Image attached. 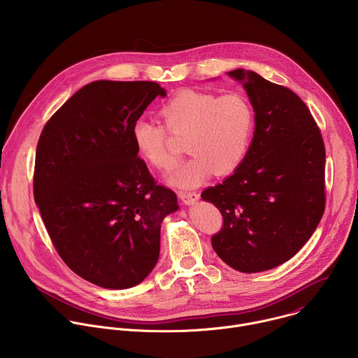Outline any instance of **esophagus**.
Masks as SVG:
<instances>
[{
  "instance_id": "esophagus-1",
  "label": "esophagus",
  "mask_w": 358,
  "mask_h": 358,
  "mask_svg": "<svg viewBox=\"0 0 358 358\" xmlns=\"http://www.w3.org/2000/svg\"><path fill=\"white\" fill-rule=\"evenodd\" d=\"M180 198L187 206H191V203H195L199 199V194L195 191H181Z\"/></svg>"
}]
</instances>
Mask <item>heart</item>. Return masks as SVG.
I'll use <instances>...</instances> for the list:
<instances>
[{
	"instance_id": "1",
	"label": "heart",
	"mask_w": 358,
	"mask_h": 358,
	"mask_svg": "<svg viewBox=\"0 0 358 358\" xmlns=\"http://www.w3.org/2000/svg\"><path fill=\"white\" fill-rule=\"evenodd\" d=\"M160 115L171 134L187 137L185 145L194 155L167 176V181L176 187H196L213 173L231 174L248 155L255 115L248 99L239 93L220 96L211 92L181 90L166 101ZM166 131L164 126L145 119H138L131 126L137 155L159 170L174 169L182 151Z\"/></svg>"
}]
</instances>
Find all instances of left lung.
<instances>
[{"mask_svg":"<svg viewBox=\"0 0 358 358\" xmlns=\"http://www.w3.org/2000/svg\"><path fill=\"white\" fill-rule=\"evenodd\" d=\"M228 75L249 96L253 138L235 173L201 196L224 218L211 238L218 257L239 272H264L294 257L317 228L326 203V148L294 92L252 71Z\"/></svg>","mask_w":358,"mask_h":358,"instance_id":"8db88e82","label":"left lung"}]
</instances>
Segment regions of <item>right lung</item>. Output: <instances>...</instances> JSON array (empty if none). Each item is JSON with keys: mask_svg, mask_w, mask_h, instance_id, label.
Instances as JSON below:
<instances>
[{"mask_svg": "<svg viewBox=\"0 0 358 358\" xmlns=\"http://www.w3.org/2000/svg\"><path fill=\"white\" fill-rule=\"evenodd\" d=\"M157 96H166L157 82H92L46 122L36 145L34 198L49 238L76 275L100 287L143 282L159 261L162 222L178 210L131 138Z\"/></svg>", "mask_w": 358, "mask_h": 358, "instance_id": "right-lung-1", "label": "right lung"}]
</instances>
